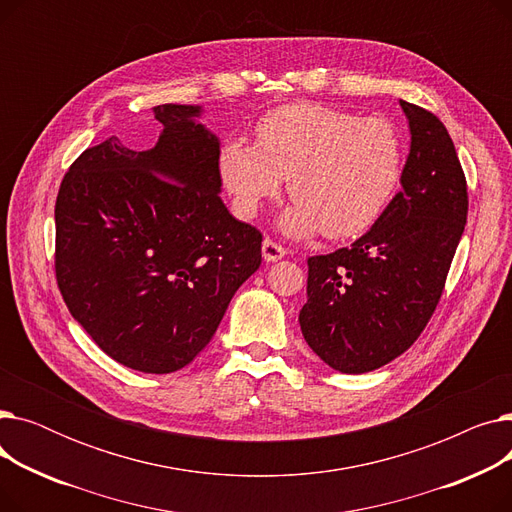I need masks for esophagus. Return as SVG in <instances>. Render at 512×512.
Returning <instances> with one entry per match:
<instances>
[{
	"label": "esophagus",
	"mask_w": 512,
	"mask_h": 512,
	"mask_svg": "<svg viewBox=\"0 0 512 512\" xmlns=\"http://www.w3.org/2000/svg\"><path fill=\"white\" fill-rule=\"evenodd\" d=\"M261 253H263V259L267 263H274V261H278V259H282L286 255V249L282 245H278V242L265 238L263 245H261Z\"/></svg>",
	"instance_id": "esophagus-1"
}]
</instances>
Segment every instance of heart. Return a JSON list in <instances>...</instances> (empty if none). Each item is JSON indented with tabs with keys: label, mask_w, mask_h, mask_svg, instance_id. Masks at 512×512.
Listing matches in <instances>:
<instances>
[{
	"label": "heart",
	"mask_w": 512,
	"mask_h": 512,
	"mask_svg": "<svg viewBox=\"0 0 512 512\" xmlns=\"http://www.w3.org/2000/svg\"><path fill=\"white\" fill-rule=\"evenodd\" d=\"M218 172L238 218H255L288 180L294 205L280 220L286 234L351 238L378 222L394 199L405 141L388 118L297 103L267 114L255 143L224 141Z\"/></svg>",
	"instance_id": "1"
}]
</instances>
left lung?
Here are the masks:
<instances>
[{"mask_svg":"<svg viewBox=\"0 0 512 512\" xmlns=\"http://www.w3.org/2000/svg\"><path fill=\"white\" fill-rule=\"evenodd\" d=\"M400 107L411 132L402 191L351 247L307 261L299 324L340 373L378 369L419 338L467 224V182L446 126L419 105Z\"/></svg>","mask_w":512,"mask_h":512,"instance_id":"8db88e82","label":"left lung"}]
</instances>
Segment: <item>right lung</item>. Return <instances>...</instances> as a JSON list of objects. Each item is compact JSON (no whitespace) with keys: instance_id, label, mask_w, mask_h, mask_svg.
Masks as SVG:
<instances>
[{"instance_id":"right-lung-1","label":"right lung","mask_w":512,"mask_h":512,"mask_svg":"<svg viewBox=\"0 0 512 512\" xmlns=\"http://www.w3.org/2000/svg\"><path fill=\"white\" fill-rule=\"evenodd\" d=\"M201 114L153 107V149L118 137L87 149L56 201V278L72 317L105 355L143 373L191 363L261 265V232L220 197V139Z\"/></svg>"}]
</instances>
